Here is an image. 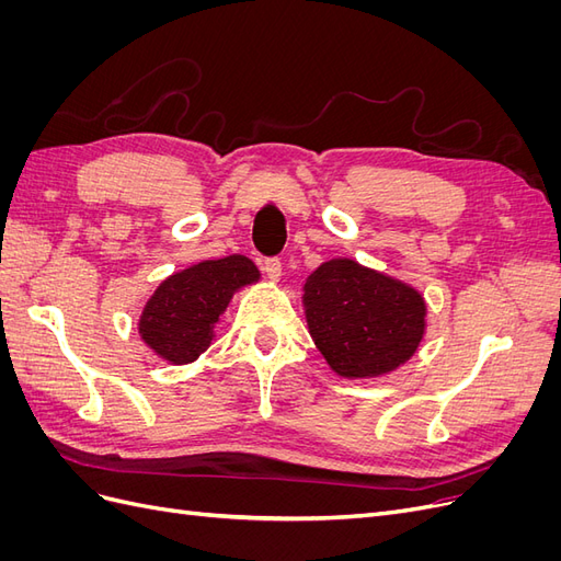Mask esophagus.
<instances>
[{
  "label": "esophagus",
  "instance_id": "34e87169",
  "mask_svg": "<svg viewBox=\"0 0 561 561\" xmlns=\"http://www.w3.org/2000/svg\"><path fill=\"white\" fill-rule=\"evenodd\" d=\"M280 271H283V264H280L278 257L264 260V274H266L271 280H278V278H280Z\"/></svg>",
  "mask_w": 561,
  "mask_h": 561
}]
</instances>
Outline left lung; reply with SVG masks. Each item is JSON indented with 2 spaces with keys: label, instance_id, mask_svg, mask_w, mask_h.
I'll use <instances>...</instances> for the list:
<instances>
[{
  "label": "left lung",
  "instance_id": "8db88e82",
  "mask_svg": "<svg viewBox=\"0 0 561 561\" xmlns=\"http://www.w3.org/2000/svg\"><path fill=\"white\" fill-rule=\"evenodd\" d=\"M301 299L318 351L346 379L398 369L426 332L421 293L355 260L322 262L304 283Z\"/></svg>",
  "mask_w": 561,
  "mask_h": 561
}]
</instances>
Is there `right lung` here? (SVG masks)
Instances as JSON below:
<instances>
[{
    "label": "right lung",
    "instance_id": "obj_1",
    "mask_svg": "<svg viewBox=\"0 0 561 561\" xmlns=\"http://www.w3.org/2000/svg\"><path fill=\"white\" fill-rule=\"evenodd\" d=\"M260 280L243 254L206 260L168 276L145 304L138 330L142 342L171 365L194 363L213 342V328L236 290Z\"/></svg>",
    "mask_w": 561,
    "mask_h": 561
}]
</instances>
